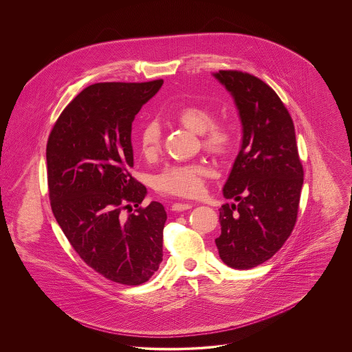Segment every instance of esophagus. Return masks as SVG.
<instances>
[{
	"instance_id": "1",
	"label": "esophagus",
	"mask_w": 352,
	"mask_h": 352,
	"mask_svg": "<svg viewBox=\"0 0 352 352\" xmlns=\"http://www.w3.org/2000/svg\"><path fill=\"white\" fill-rule=\"evenodd\" d=\"M191 207H192V204L184 203V201H176V203L172 204L173 211H184V210H190Z\"/></svg>"
}]
</instances>
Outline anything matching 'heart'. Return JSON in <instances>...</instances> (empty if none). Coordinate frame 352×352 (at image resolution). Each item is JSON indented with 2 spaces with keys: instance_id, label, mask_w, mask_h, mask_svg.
<instances>
[{
  "instance_id": "1",
  "label": "heart",
  "mask_w": 352,
  "mask_h": 352,
  "mask_svg": "<svg viewBox=\"0 0 352 352\" xmlns=\"http://www.w3.org/2000/svg\"><path fill=\"white\" fill-rule=\"evenodd\" d=\"M214 111L204 104H187L179 108L175 119L188 130L201 134V146L214 155H226L234 148L236 129L228 120H214ZM138 144L146 158H155L162 148V129L157 120H148L140 130ZM212 169L204 162L172 164L155 177V190L164 195L197 198L204 191Z\"/></svg>"
}]
</instances>
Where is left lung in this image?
I'll return each mask as SVG.
<instances>
[{"instance_id": "8db88e82", "label": "left lung", "mask_w": 352, "mask_h": 352, "mask_svg": "<svg viewBox=\"0 0 352 352\" xmlns=\"http://www.w3.org/2000/svg\"><path fill=\"white\" fill-rule=\"evenodd\" d=\"M214 77L232 94L243 123V145L223 187L237 203L219 208L222 261L250 270L279 251L298 215L303 168L293 119L275 91L240 70Z\"/></svg>"}]
</instances>
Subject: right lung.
Masks as SVG:
<instances>
[{
	"label": "right lung",
	"instance_id": "add662e5",
	"mask_svg": "<svg viewBox=\"0 0 352 352\" xmlns=\"http://www.w3.org/2000/svg\"><path fill=\"white\" fill-rule=\"evenodd\" d=\"M162 82L89 85L62 111L47 141L49 197L58 225L91 268L127 286L148 282L162 261L165 208L158 201L140 207L146 187L130 173L131 124Z\"/></svg>",
	"mask_w": 352,
	"mask_h": 352
}]
</instances>
